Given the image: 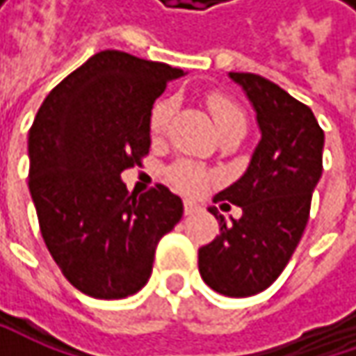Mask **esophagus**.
Returning <instances> with one entry per match:
<instances>
[{
  "mask_svg": "<svg viewBox=\"0 0 356 356\" xmlns=\"http://www.w3.org/2000/svg\"><path fill=\"white\" fill-rule=\"evenodd\" d=\"M198 212V206L194 204V202H190V200H184V213L186 216H192V213Z\"/></svg>",
  "mask_w": 356,
  "mask_h": 356,
  "instance_id": "obj_1",
  "label": "esophagus"
}]
</instances>
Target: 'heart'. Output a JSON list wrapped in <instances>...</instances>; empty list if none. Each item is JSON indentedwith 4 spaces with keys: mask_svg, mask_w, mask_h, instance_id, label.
Returning a JSON list of instances; mask_svg holds the SVG:
<instances>
[{
    "mask_svg": "<svg viewBox=\"0 0 356 356\" xmlns=\"http://www.w3.org/2000/svg\"><path fill=\"white\" fill-rule=\"evenodd\" d=\"M206 106L213 118V124L218 132L234 127V124H243L245 127V115L234 99H229L224 92H208L206 95ZM172 113H174V101L164 97L154 103L148 118V129L152 138H162L168 129ZM166 180L170 182L176 190L184 194H202L208 186L212 184L213 174L206 166H202L194 160H178L166 170Z\"/></svg>",
    "mask_w": 356,
    "mask_h": 356,
    "instance_id": "1",
    "label": "heart"
}]
</instances>
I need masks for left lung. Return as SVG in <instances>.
Masks as SVG:
<instances>
[{
	"mask_svg": "<svg viewBox=\"0 0 356 356\" xmlns=\"http://www.w3.org/2000/svg\"><path fill=\"white\" fill-rule=\"evenodd\" d=\"M257 113L261 140L245 174L213 202H232L241 218L226 224L218 210L220 236L198 250L202 280L227 297L267 289L289 264L305 232L311 194L323 172L325 134L307 104L280 85L253 73H229Z\"/></svg>",
	"mask_w": 356,
	"mask_h": 356,
	"instance_id": "8db88e82",
	"label": "left lung"
}]
</instances>
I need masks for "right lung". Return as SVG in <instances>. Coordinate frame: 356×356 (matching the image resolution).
<instances>
[{
    "label": "right lung",
    "instance_id": "add662e5",
    "mask_svg": "<svg viewBox=\"0 0 356 356\" xmlns=\"http://www.w3.org/2000/svg\"><path fill=\"white\" fill-rule=\"evenodd\" d=\"M182 75L101 51L49 92L29 129V192L43 241L67 281L95 299L140 291L158 241L182 218V200L166 186L134 196L120 180L143 166L152 104Z\"/></svg>",
    "mask_w": 356,
    "mask_h": 356
}]
</instances>
